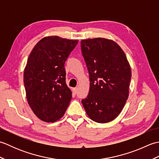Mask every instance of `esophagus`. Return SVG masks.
Masks as SVG:
<instances>
[{"label": "esophagus", "instance_id": "obj_1", "mask_svg": "<svg viewBox=\"0 0 159 159\" xmlns=\"http://www.w3.org/2000/svg\"><path fill=\"white\" fill-rule=\"evenodd\" d=\"M72 91H73V93H77V91H78V88L77 87H75V88H73V89H72Z\"/></svg>", "mask_w": 159, "mask_h": 159}]
</instances>
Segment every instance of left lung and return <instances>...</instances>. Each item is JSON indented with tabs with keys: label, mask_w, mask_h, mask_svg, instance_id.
Segmentation results:
<instances>
[{
	"label": "left lung",
	"mask_w": 159,
	"mask_h": 159,
	"mask_svg": "<svg viewBox=\"0 0 159 159\" xmlns=\"http://www.w3.org/2000/svg\"><path fill=\"white\" fill-rule=\"evenodd\" d=\"M80 46L90 80L89 94L82 104L93 121L109 122L118 116L128 99L130 65L123 50L112 40L83 39Z\"/></svg>",
	"instance_id": "1"
}]
</instances>
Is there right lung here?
<instances>
[{
	"label": "right lung",
	"instance_id": "1",
	"mask_svg": "<svg viewBox=\"0 0 159 159\" xmlns=\"http://www.w3.org/2000/svg\"><path fill=\"white\" fill-rule=\"evenodd\" d=\"M77 40L46 37L37 43L24 72L26 98L39 119L54 122L62 117L72 99L66 83L65 62Z\"/></svg>",
	"mask_w": 159,
	"mask_h": 159
}]
</instances>
